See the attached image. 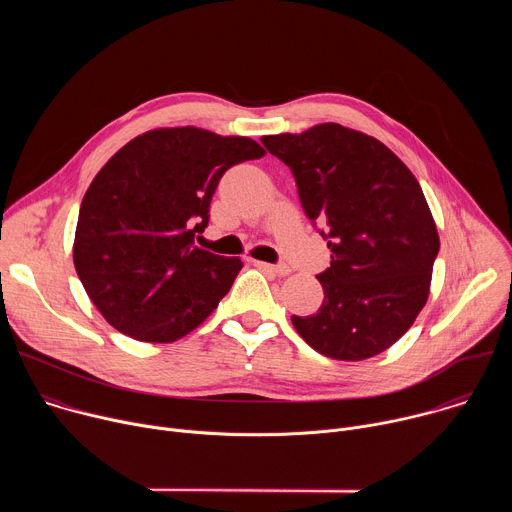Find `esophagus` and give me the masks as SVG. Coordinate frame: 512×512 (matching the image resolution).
<instances>
[{
	"label": "esophagus",
	"instance_id": "esophagus-1",
	"mask_svg": "<svg viewBox=\"0 0 512 512\" xmlns=\"http://www.w3.org/2000/svg\"><path fill=\"white\" fill-rule=\"evenodd\" d=\"M257 265H259L261 269L273 271L275 275H287V273H289V267H287V265H271V263H263V261H257Z\"/></svg>",
	"mask_w": 512,
	"mask_h": 512
}]
</instances>
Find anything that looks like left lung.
<instances>
[{
	"label": "left lung",
	"mask_w": 512,
	"mask_h": 512,
	"mask_svg": "<svg viewBox=\"0 0 512 512\" xmlns=\"http://www.w3.org/2000/svg\"><path fill=\"white\" fill-rule=\"evenodd\" d=\"M261 141L289 166L304 212L324 225L320 235L332 253L330 267L318 275L320 310L291 322L324 356L381 354L425 306L440 251L419 182L385 143L338 123Z\"/></svg>",
	"instance_id": "obj_1"
}]
</instances>
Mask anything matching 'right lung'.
<instances>
[{
  "instance_id": "add662e5",
  "label": "right lung",
  "mask_w": 512,
  "mask_h": 512,
  "mask_svg": "<svg viewBox=\"0 0 512 512\" xmlns=\"http://www.w3.org/2000/svg\"><path fill=\"white\" fill-rule=\"evenodd\" d=\"M265 150L200 127L145 131L99 170L79 212L72 259L91 302L119 332L174 342L198 328L239 275V257L194 245L223 174Z\"/></svg>"
}]
</instances>
